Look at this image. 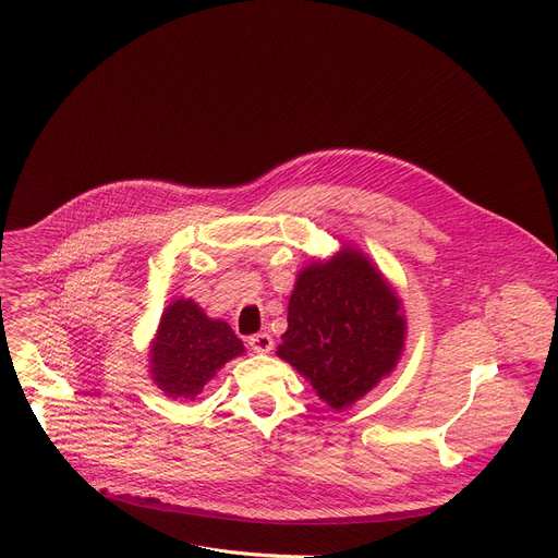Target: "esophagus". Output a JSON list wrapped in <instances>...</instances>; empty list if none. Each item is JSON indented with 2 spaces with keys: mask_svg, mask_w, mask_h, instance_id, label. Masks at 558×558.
Masks as SVG:
<instances>
[{
  "mask_svg": "<svg viewBox=\"0 0 558 558\" xmlns=\"http://www.w3.org/2000/svg\"><path fill=\"white\" fill-rule=\"evenodd\" d=\"M248 345L255 350L257 355H267L274 350V337L269 332H257V335L248 337Z\"/></svg>",
  "mask_w": 558,
  "mask_h": 558,
  "instance_id": "1",
  "label": "esophagus"
}]
</instances>
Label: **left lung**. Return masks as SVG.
<instances>
[{
  "mask_svg": "<svg viewBox=\"0 0 558 558\" xmlns=\"http://www.w3.org/2000/svg\"><path fill=\"white\" fill-rule=\"evenodd\" d=\"M404 330L393 287L362 251L343 246L299 274L276 355L310 379L320 400L345 409L396 368Z\"/></svg>",
  "mask_w": 558,
  "mask_h": 558,
  "instance_id": "left-lung-1",
  "label": "left lung"
}]
</instances>
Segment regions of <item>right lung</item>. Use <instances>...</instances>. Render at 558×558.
<instances>
[{
	"instance_id": "obj_1",
	"label": "right lung",
	"mask_w": 558,
	"mask_h": 558,
	"mask_svg": "<svg viewBox=\"0 0 558 558\" xmlns=\"http://www.w3.org/2000/svg\"><path fill=\"white\" fill-rule=\"evenodd\" d=\"M244 353L226 320L205 316L190 299L167 305L149 350L151 379L169 398L194 400L217 371Z\"/></svg>"
}]
</instances>
